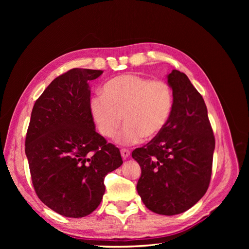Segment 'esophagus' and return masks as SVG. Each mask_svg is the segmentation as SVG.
Segmentation results:
<instances>
[{"label": "esophagus", "instance_id": "esophagus-1", "mask_svg": "<svg viewBox=\"0 0 249 249\" xmlns=\"http://www.w3.org/2000/svg\"><path fill=\"white\" fill-rule=\"evenodd\" d=\"M120 154H122V157L124 158V159H126V158H129L130 156V150H127L125 148H123L122 150H120Z\"/></svg>", "mask_w": 249, "mask_h": 249}]
</instances>
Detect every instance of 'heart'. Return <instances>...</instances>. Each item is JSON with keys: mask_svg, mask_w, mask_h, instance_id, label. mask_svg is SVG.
I'll use <instances>...</instances> for the list:
<instances>
[{"mask_svg": "<svg viewBox=\"0 0 249 249\" xmlns=\"http://www.w3.org/2000/svg\"><path fill=\"white\" fill-rule=\"evenodd\" d=\"M173 108V92L164 80H150L134 73L122 74L105 84L103 94L90 101V114L97 130L107 138L116 135L120 145H134L153 138L167 124Z\"/></svg>", "mask_w": 249, "mask_h": 249, "instance_id": "1", "label": "heart"}]
</instances>
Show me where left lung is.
Returning a JSON list of instances; mask_svg holds the SVG:
<instances>
[{
	"instance_id": "left-lung-1",
	"label": "left lung",
	"mask_w": 249,
	"mask_h": 249,
	"mask_svg": "<svg viewBox=\"0 0 249 249\" xmlns=\"http://www.w3.org/2000/svg\"><path fill=\"white\" fill-rule=\"evenodd\" d=\"M167 82L173 92L168 123L132 157L141 167L137 191L143 203L171 216L189 210L207 192L215 138L205 101L186 74L173 70Z\"/></svg>"
}]
</instances>
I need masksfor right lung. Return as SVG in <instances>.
Masks as SVG:
<instances>
[{"instance_id":"1","label":"right lung","mask_w":249,"mask_h":249,"mask_svg":"<svg viewBox=\"0 0 249 249\" xmlns=\"http://www.w3.org/2000/svg\"><path fill=\"white\" fill-rule=\"evenodd\" d=\"M103 71L72 69L34 104L26 156L35 192L56 213L80 218L99 207L104 179L123 164L119 149L95 131L89 81Z\"/></svg>"}]
</instances>
